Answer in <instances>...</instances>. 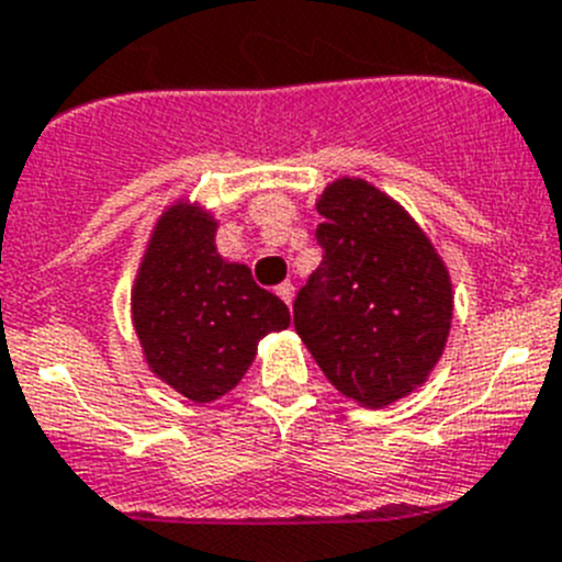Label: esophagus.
<instances>
[{
  "label": "esophagus",
  "mask_w": 562,
  "mask_h": 562,
  "mask_svg": "<svg viewBox=\"0 0 562 562\" xmlns=\"http://www.w3.org/2000/svg\"><path fill=\"white\" fill-rule=\"evenodd\" d=\"M276 295L281 297V301H284L286 306H290L292 297H295V286H292L290 281H286V284H278V286H276Z\"/></svg>",
  "instance_id": "34e87169"
}]
</instances>
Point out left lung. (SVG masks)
<instances>
[{"label": "left lung", "mask_w": 562, "mask_h": 562, "mask_svg": "<svg viewBox=\"0 0 562 562\" xmlns=\"http://www.w3.org/2000/svg\"><path fill=\"white\" fill-rule=\"evenodd\" d=\"M317 211L323 261L295 297V331L339 393L382 409L440 362L451 276L420 225L368 180L328 183Z\"/></svg>", "instance_id": "left-lung-1"}]
</instances>
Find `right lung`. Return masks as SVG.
Masks as SVG:
<instances>
[{
    "mask_svg": "<svg viewBox=\"0 0 562 562\" xmlns=\"http://www.w3.org/2000/svg\"><path fill=\"white\" fill-rule=\"evenodd\" d=\"M217 220L178 200L158 217L131 295L133 328L153 373L194 404L241 382L259 339L290 326V308L250 267L225 261Z\"/></svg>",
    "mask_w": 562,
    "mask_h": 562,
    "instance_id": "right-lung-1",
    "label": "right lung"
}]
</instances>
